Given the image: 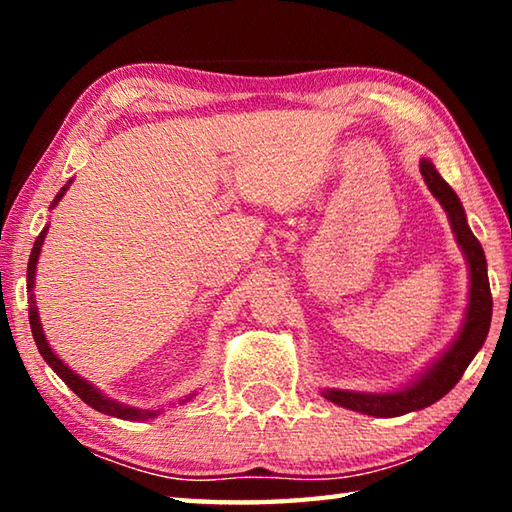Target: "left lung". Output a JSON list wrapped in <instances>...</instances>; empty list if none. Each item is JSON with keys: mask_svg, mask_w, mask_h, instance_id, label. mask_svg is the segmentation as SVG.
I'll list each match as a JSON object with an SVG mask.
<instances>
[{"mask_svg": "<svg viewBox=\"0 0 512 512\" xmlns=\"http://www.w3.org/2000/svg\"><path fill=\"white\" fill-rule=\"evenodd\" d=\"M420 173L431 196L445 210L456 244L465 257L467 275H470L467 307L463 323L458 327L452 343L406 384L391 388V391H350V388H323L320 391L327 402L363 415H372V418H397V415L427 409L440 397H445L456 386V381L463 377L465 368L470 366L476 352L483 348L492 320L488 264H485V253L479 239L472 235L470 225H467L461 198L447 185V180L440 176L429 158L420 160Z\"/></svg>", "mask_w": 512, "mask_h": 512, "instance_id": "1", "label": "left lung"}]
</instances>
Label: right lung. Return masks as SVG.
<instances>
[{"mask_svg":"<svg viewBox=\"0 0 512 512\" xmlns=\"http://www.w3.org/2000/svg\"><path fill=\"white\" fill-rule=\"evenodd\" d=\"M69 185H72V180H67V185L60 187V192L56 194L54 201H51L49 210H54V207L60 203V198H63L67 194ZM47 230H49V223H45V228H42V232L36 239V244H33V250H31V257H29V268H27V289H29V323H31V332H33V341H36L38 345V352L42 354V359L47 361V366L56 372V375L65 381V384L72 388V391L81 397V400L92 406L94 411L99 413H106V415H112V418H121V420H135V422H142V420H151V418H158V415L164 411V406H158V409H140V406H131V404H124V402H117L112 400V397H108L103 391H99L97 386L92 384V381H88L85 377H81L79 372L72 370L67 366V363L58 357V354L54 352V348H51L47 336H45V329H42V323H40V314H38V305H36V293H33V289H36V271H38V259H40V253H42V244H45V237H47ZM198 395V391L189 393L185 397H180L178 402H171L169 406H176V404H185L189 400H194V397Z\"/></svg>","mask_w":512,"mask_h":512,"instance_id":"1","label":"right lung"}]
</instances>
